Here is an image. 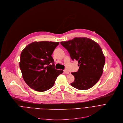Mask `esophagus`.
Listing matches in <instances>:
<instances>
[{"label":"esophagus","instance_id":"obj_1","mask_svg":"<svg viewBox=\"0 0 123 123\" xmlns=\"http://www.w3.org/2000/svg\"><path fill=\"white\" fill-rule=\"evenodd\" d=\"M64 73H65V74H69V72L68 71L66 70H64Z\"/></svg>","mask_w":123,"mask_h":123}]
</instances>
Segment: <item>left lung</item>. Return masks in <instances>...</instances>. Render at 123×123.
<instances>
[{
	"mask_svg": "<svg viewBox=\"0 0 123 123\" xmlns=\"http://www.w3.org/2000/svg\"><path fill=\"white\" fill-rule=\"evenodd\" d=\"M61 44L67 50L72 60L78 61V72L71 73L75 77L71 86L80 90L93 87L102 76L105 63L100 45L86 37H76L61 42Z\"/></svg>",
	"mask_w": 123,
	"mask_h": 123,
	"instance_id": "left-lung-1",
	"label": "left lung"
}]
</instances>
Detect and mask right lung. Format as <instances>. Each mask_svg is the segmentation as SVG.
I'll return each instance as SVG.
<instances>
[{"instance_id":"1","label":"right lung","mask_w":123,"mask_h":123,"mask_svg":"<svg viewBox=\"0 0 123 123\" xmlns=\"http://www.w3.org/2000/svg\"><path fill=\"white\" fill-rule=\"evenodd\" d=\"M59 42H34L24 48L20 55L19 66L25 82L38 92L52 87L58 76L63 71L55 68L52 57Z\"/></svg>"}]
</instances>
